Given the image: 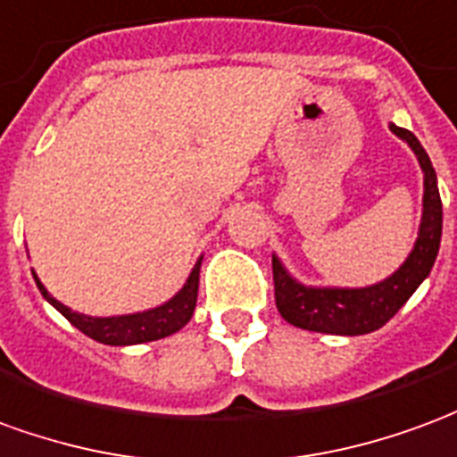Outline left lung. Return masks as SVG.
I'll return each mask as SVG.
<instances>
[{
    "label": "left lung",
    "mask_w": 457,
    "mask_h": 457,
    "mask_svg": "<svg viewBox=\"0 0 457 457\" xmlns=\"http://www.w3.org/2000/svg\"><path fill=\"white\" fill-rule=\"evenodd\" d=\"M389 130L413 150L423 171V213L419 223V238L411 248L409 258L389 278L378 280L374 286L317 287L303 286L287 273L280 258L273 255L275 305L290 325L310 329V332H322V335H345V337L369 335L386 325L391 317L406 305V300L416 293V287L428 278L438 248H441L443 234V204L438 194V179L416 135L396 128L394 122L389 125Z\"/></svg>",
    "instance_id": "obj_1"
}]
</instances>
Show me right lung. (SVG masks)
<instances>
[{
	"mask_svg": "<svg viewBox=\"0 0 457 457\" xmlns=\"http://www.w3.org/2000/svg\"><path fill=\"white\" fill-rule=\"evenodd\" d=\"M204 255L194 263L192 273L187 278L182 290L167 303H162L150 310L142 312H132V315H112V317H90L83 312L71 310L63 303H58L56 297L48 293L44 283L38 280L34 273L41 295L46 297L51 305L56 307L61 315L66 317L73 327H79L83 335L96 339L100 345H110V347H128V345H142V342H154V339L170 337L174 332H179L194 315L196 307V293H199V270H202Z\"/></svg>",
	"mask_w": 457,
	"mask_h": 457,
	"instance_id": "1",
	"label": "right lung"
}]
</instances>
